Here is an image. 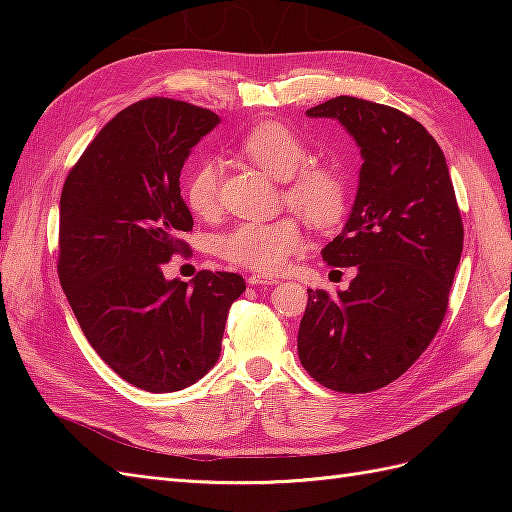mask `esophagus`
<instances>
[{
  "label": "esophagus",
  "instance_id": "34e87169",
  "mask_svg": "<svg viewBox=\"0 0 512 512\" xmlns=\"http://www.w3.org/2000/svg\"><path fill=\"white\" fill-rule=\"evenodd\" d=\"M247 282H250L252 286H273V284H277V277L267 275V273H252L250 277H247Z\"/></svg>",
  "mask_w": 512,
  "mask_h": 512
}]
</instances>
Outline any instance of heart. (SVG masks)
Instances as JSON below:
<instances>
[{
	"label": "heart",
	"instance_id": "b5f03b06",
	"mask_svg": "<svg viewBox=\"0 0 512 512\" xmlns=\"http://www.w3.org/2000/svg\"><path fill=\"white\" fill-rule=\"evenodd\" d=\"M241 153L267 175L284 181V203L314 228H331L348 209V179L337 164L309 162V147L284 123L262 121L241 138ZM220 166L200 162L185 179L188 207L211 218L218 211ZM297 220L284 215L271 222H241L215 237V254L243 269L275 271L303 250Z\"/></svg>",
	"mask_w": 512,
	"mask_h": 512
}]
</instances>
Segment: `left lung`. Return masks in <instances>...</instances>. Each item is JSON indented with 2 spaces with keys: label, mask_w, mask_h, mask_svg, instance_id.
<instances>
[{
  "label": "left lung",
  "mask_w": 512,
  "mask_h": 512,
  "mask_svg": "<svg viewBox=\"0 0 512 512\" xmlns=\"http://www.w3.org/2000/svg\"><path fill=\"white\" fill-rule=\"evenodd\" d=\"M305 113L342 123L363 166L342 235L322 250L356 277L335 297L307 290L299 359L327 389L378 391L406 374L446 316L463 250L453 181L436 138L393 106L337 96Z\"/></svg>",
  "instance_id": "left-lung-1"
}]
</instances>
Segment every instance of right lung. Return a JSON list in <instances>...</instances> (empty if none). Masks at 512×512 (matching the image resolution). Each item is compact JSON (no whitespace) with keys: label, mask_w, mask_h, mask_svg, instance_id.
<instances>
[{"label":"right lung","mask_w":512,"mask_h":512,"mask_svg":"<svg viewBox=\"0 0 512 512\" xmlns=\"http://www.w3.org/2000/svg\"><path fill=\"white\" fill-rule=\"evenodd\" d=\"M220 123L209 108L147 98L123 108L89 143L59 200L57 273L72 312L123 380L173 393L218 363L228 309L243 277L200 271L166 280L192 230L179 175L192 147Z\"/></svg>","instance_id":"add662e5"}]
</instances>
